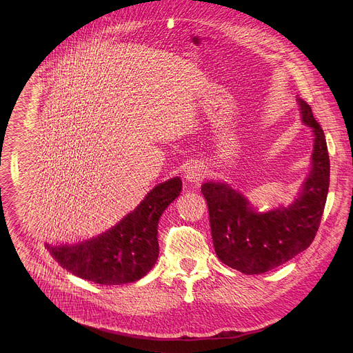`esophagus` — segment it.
Segmentation results:
<instances>
[{"label":"esophagus","mask_w":353,"mask_h":353,"mask_svg":"<svg viewBox=\"0 0 353 353\" xmlns=\"http://www.w3.org/2000/svg\"><path fill=\"white\" fill-rule=\"evenodd\" d=\"M204 176H205L204 166L198 162H191L184 170V179L188 183H199L204 179Z\"/></svg>","instance_id":"esophagus-1"}]
</instances>
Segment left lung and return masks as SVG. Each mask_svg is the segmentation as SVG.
<instances>
[{"label": "left lung", "instance_id": "obj_1", "mask_svg": "<svg viewBox=\"0 0 353 353\" xmlns=\"http://www.w3.org/2000/svg\"><path fill=\"white\" fill-rule=\"evenodd\" d=\"M300 120L310 127L313 152L310 172L294 201L260 211L225 181H207L210 225L218 259L245 275L271 271L306 250L319 230L330 187V158L325 135L312 108L297 96Z\"/></svg>", "mask_w": 353, "mask_h": 353}]
</instances>
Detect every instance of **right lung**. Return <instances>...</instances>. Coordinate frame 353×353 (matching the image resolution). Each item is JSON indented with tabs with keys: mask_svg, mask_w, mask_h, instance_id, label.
Instances as JSON below:
<instances>
[{
	"mask_svg": "<svg viewBox=\"0 0 353 353\" xmlns=\"http://www.w3.org/2000/svg\"><path fill=\"white\" fill-rule=\"evenodd\" d=\"M180 191L181 179L176 176L155 185L134 211L106 232L74 243H46V247L78 278L100 285L135 282L152 270L159 257L158 223Z\"/></svg>",
	"mask_w": 353,
	"mask_h": 353,
	"instance_id": "add662e5",
	"label": "right lung"
}]
</instances>
